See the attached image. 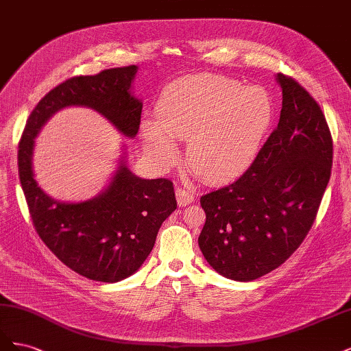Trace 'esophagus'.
<instances>
[{
  "instance_id": "esophagus-1",
  "label": "esophagus",
  "mask_w": 351,
  "mask_h": 351,
  "mask_svg": "<svg viewBox=\"0 0 351 351\" xmlns=\"http://www.w3.org/2000/svg\"><path fill=\"white\" fill-rule=\"evenodd\" d=\"M176 196H177L178 206H187L195 200L193 192H190V190H186V189H177Z\"/></svg>"
}]
</instances>
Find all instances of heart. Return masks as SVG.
I'll use <instances>...</instances> for the list:
<instances>
[{
  "mask_svg": "<svg viewBox=\"0 0 351 351\" xmlns=\"http://www.w3.org/2000/svg\"><path fill=\"white\" fill-rule=\"evenodd\" d=\"M156 121L141 125L142 143L154 161L171 164L177 147L171 137L187 139L189 165L210 183H227L252 165L267 137L274 117L269 93L244 88L217 74L180 79L161 92Z\"/></svg>",
  "mask_w": 351,
  "mask_h": 351,
  "instance_id": "1",
  "label": "heart"
}]
</instances>
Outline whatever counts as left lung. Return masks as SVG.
<instances>
[{
	"label": "left lung",
	"instance_id": "8db88e82",
	"mask_svg": "<svg viewBox=\"0 0 351 351\" xmlns=\"http://www.w3.org/2000/svg\"><path fill=\"white\" fill-rule=\"evenodd\" d=\"M282 108L277 129L234 183L200 197L206 214L199 247L226 278L253 281L299 249L331 177L332 137L311 93L277 74Z\"/></svg>",
	"mask_w": 351,
	"mask_h": 351
}]
</instances>
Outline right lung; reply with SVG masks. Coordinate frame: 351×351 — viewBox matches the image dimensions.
<instances>
[{
  "label": "right lung",
  "instance_id": "add662e5",
  "mask_svg": "<svg viewBox=\"0 0 351 351\" xmlns=\"http://www.w3.org/2000/svg\"><path fill=\"white\" fill-rule=\"evenodd\" d=\"M136 73V66H127L62 82L30 112L19 142V177L38 236L66 267L93 281H121L142 267L159 227L177 208L173 182L139 178L121 161L99 196L64 204L38 186L32 154L40 127L70 105L97 110L124 136L134 137L142 114V102L130 93Z\"/></svg>",
  "mask_w": 351,
  "mask_h": 351
}]
</instances>
